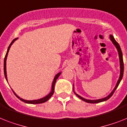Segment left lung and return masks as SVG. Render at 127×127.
Segmentation results:
<instances>
[{
	"instance_id": "1",
	"label": "left lung",
	"mask_w": 127,
	"mask_h": 127,
	"mask_svg": "<svg viewBox=\"0 0 127 127\" xmlns=\"http://www.w3.org/2000/svg\"><path fill=\"white\" fill-rule=\"evenodd\" d=\"M110 40L112 41V43L114 44V46H115L116 47V49H117V51H118V54H119V63H120V75H119V80L117 81V83H116V85H115V87H114V90L112 91V92L110 93V95H108L106 97L103 98H100V99H97V100H89V99H86V98H84L81 97V96H80L78 94H76L75 93L74 90V85H73V91H74V93L76 94V95L79 97L80 99H81L82 100L85 101L87 103H91V104H95V103H99L101 102H104V101H106L107 100H108L110 98L112 95H113V94L115 92V91L116 90V89L118 87V85H119V83H120L121 81L122 80L123 78V72H124V64H123V54H122V51H121V47L119 46V44L116 42V40H115V38H114V36H112V35H110Z\"/></svg>"
}]
</instances>
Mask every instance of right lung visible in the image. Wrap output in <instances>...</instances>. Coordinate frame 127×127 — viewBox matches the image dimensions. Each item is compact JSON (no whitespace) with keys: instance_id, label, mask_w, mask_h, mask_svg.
<instances>
[{"instance_id":"obj_1","label":"right lung","mask_w":127,"mask_h":127,"mask_svg":"<svg viewBox=\"0 0 127 127\" xmlns=\"http://www.w3.org/2000/svg\"><path fill=\"white\" fill-rule=\"evenodd\" d=\"M18 38H15L14 40H12V42H11V44H10V46L8 47V50H7V52H6V56H5V58H4V76H5V78H6V81H8V79H7V74H6V59H7V57H8V52H9V50H10V48L11 47L13 43L15 42V40H17ZM61 74V72H60L57 73V74L55 75V76L54 79H53V83H52V85H51V92L49 93L47 95H46V96H44V97L42 98H40V99H38V100H25V99H23L21 98H20L18 95H17L13 91V93L15 94V95L17 96L19 99H20L21 100L23 101V102H24L25 103H27V104H41V103H44V102H46V101H47L50 98L51 96L53 95V93H54V87H55V82H56V80L57 79L59 78V76H60Z\"/></svg>"}]
</instances>
